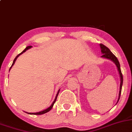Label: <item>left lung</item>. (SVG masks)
<instances>
[{
    "label": "left lung",
    "instance_id": "obj_1",
    "mask_svg": "<svg viewBox=\"0 0 132 132\" xmlns=\"http://www.w3.org/2000/svg\"><path fill=\"white\" fill-rule=\"evenodd\" d=\"M100 47L101 48V53L103 54V55L101 57L103 58H106V59H108L111 61H112L114 64H116V67L117 68V70H118L119 74L120 76V91L119 93V98L118 100L117 101V103H118L119 100L120 99V94H121V91H122V84H123V76H122V74L121 72V70H120V63L119 62L118 60L116 58V56L114 55L113 53L111 52V50L106 47L105 45H103V44H100ZM116 103V104H117Z\"/></svg>",
    "mask_w": 132,
    "mask_h": 132
}]
</instances>
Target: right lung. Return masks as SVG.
Segmentation results:
<instances>
[{
	"mask_svg": "<svg viewBox=\"0 0 132 132\" xmlns=\"http://www.w3.org/2000/svg\"><path fill=\"white\" fill-rule=\"evenodd\" d=\"M32 46H28V47H26V48L24 49V50L23 52H21V53H20V54H18V55H17L16 56V58H15V59H14V60H13V63H12V66H11L10 67V70L11 69V68H12V66H13V64H15V61H16V59L17 58H18V57L20 56V55H21V54H23V53H24L25 52H26V50H28V49H29V48H32ZM9 70V71H10ZM60 89H59V90H58V93H57V94H56V96H55V100L53 101V103H52V105H51L50 107H48V108L47 109H45V110H44V111H40V112H33V113H32V112H26V113H28V114H35V115H41V114H45V113H46V112H48V111H50L51 110V109H52V108H53V105H54V104H55V101H56V99H57V96H58V93H59V92H60Z\"/></svg>",
	"mask_w": 132,
	"mask_h": 132,
	"instance_id": "1",
	"label": "right lung"
}]
</instances>
